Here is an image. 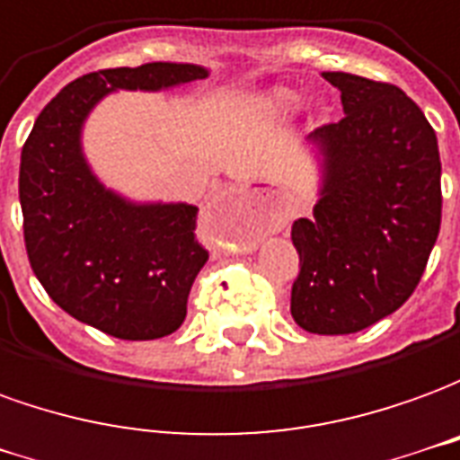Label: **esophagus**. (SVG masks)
<instances>
[{
    "label": "esophagus",
    "instance_id": "obj_1",
    "mask_svg": "<svg viewBox=\"0 0 460 460\" xmlns=\"http://www.w3.org/2000/svg\"><path fill=\"white\" fill-rule=\"evenodd\" d=\"M237 203H243L255 213L257 223L265 233H279L288 225V208L267 185H252L237 193Z\"/></svg>",
    "mask_w": 460,
    "mask_h": 460
}]
</instances>
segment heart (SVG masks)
Listing matches in <instances>:
<instances>
[{
	"label": "heart",
	"mask_w": 460,
	"mask_h": 460,
	"mask_svg": "<svg viewBox=\"0 0 460 460\" xmlns=\"http://www.w3.org/2000/svg\"><path fill=\"white\" fill-rule=\"evenodd\" d=\"M297 93L289 89H272L262 99V109L267 113H275V116H282V113H289V111L297 106Z\"/></svg>",
	"instance_id": "obj_1"
}]
</instances>
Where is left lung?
I'll return each instance as SVG.
<instances>
[{
  "mask_svg": "<svg viewBox=\"0 0 460 460\" xmlns=\"http://www.w3.org/2000/svg\"><path fill=\"white\" fill-rule=\"evenodd\" d=\"M344 119L319 126L322 193L292 225V317L312 334H354L419 285L441 227V158L423 111L399 86L324 71Z\"/></svg>",
  "mask_w": 460,
  "mask_h": 460,
  "instance_id": "left-lung-1",
  "label": "left lung"
}]
</instances>
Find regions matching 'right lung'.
I'll use <instances>...</instances> for the list:
<instances>
[{"label": "right lung", "mask_w": 460, "mask_h": 460, "mask_svg": "<svg viewBox=\"0 0 460 460\" xmlns=\"http://www.w3.org/2000/svg\"><path fill=\"white\" fill-rule=\"evenodd\" d=\"M205 76L208 68L171 61L86 74L49 101L22 148L31 270L64 312L116 340H161L181 327L208 250L195 237V205L131 203L101 183L81 151L84 120L111 91H163Z\"/></svg>", "instance_id": "obj_1"}]
</instances>
